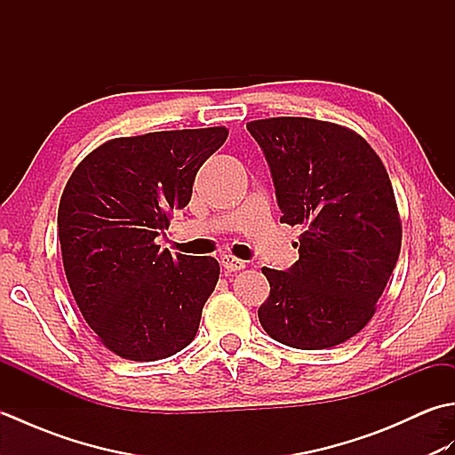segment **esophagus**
<instances>
[{"mask_svg":"<svg viewBox=\"0 0 455 455\" xmlns=\"http://www.w3.org/2000/svg\"><path fill=\"white\" fill-rule=\"evenodd\" d=\"M220 266L227 269V272H238V269H244L246 267V262H243V259H236L233 256H222L220 258Z\"/></svg>","mask_w":455,"mask_h":455,"instance_id":"34e87169","label":"esophagus"}]
</instances>
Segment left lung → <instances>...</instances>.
Returning a JSON list of instances; mask_svg holds the SVG:
<instances>
[{
  "instance_id": "obj_1",
  "label": "left lung",
  "mask_w": 455,
  "mask_h": 455,
  "mask_svg": "<svg viewBox=\"0 0 455 455\" xmlns=\"http://www.w3.org/2000/svg\"><path fill=\"white\" fill-rule=\"evenodd\" d=\"M272 172L282 222L301 227L299 259L264 267V331L297 350L346 342L370 323L401 252V219L383 162L340 124L274 117L246 124Z\"/></svg>"
}]
</instances>
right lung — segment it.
Segmentation results:
<instances>
[{
    "label": "right lung",
    "mask_w": 455,
    "mask_h": 455,
    "mask_svg": "<svg viewBox=\"0 0 455 455\" xmlns=\"http://www.w3.org/2000/svg\"><path fill=\"white\" fill-rule=\"evenodd\" d=\"M225 127L148 132L101 144L68 180L58 207L64 272L103 346L132 362L183 350L219 282L215 258L160 250L173 211Z\"/></svg>",
    "instance_id": "right-lung-1"
}]
</instances>
